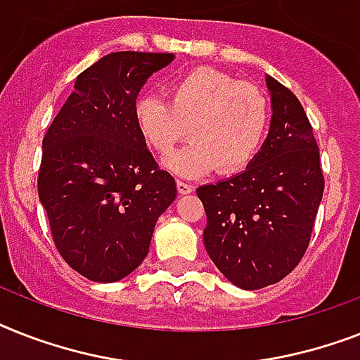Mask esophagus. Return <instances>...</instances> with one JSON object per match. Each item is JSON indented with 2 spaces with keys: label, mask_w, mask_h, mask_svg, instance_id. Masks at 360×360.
<instances>
[{
  "label": "esophagus",
  "mask_w": 360,
  "mask_h": 360,
  "mask_svg": "<svg viewBox=\"0 0 360 360\" xmlns=\"http://www.w3.org/2000/svg\"><path fill=\"white\" fill-rule=\"evenodd\" d=\"M177 190H179V194H190V192L194 190V185L188 183V181L177 179Z\"/></svg>",
  "instance_id": "1"
}]
</instances>
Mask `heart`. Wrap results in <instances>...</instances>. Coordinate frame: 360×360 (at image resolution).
Here are the masks:
<instances>
[{"instance_id":"b5f03b06","label":"heart","mask_w":360,"mask_h":360,"mask_svg":"<svg viewBox=\"0 0 360 360\" xmlns=\"http://www.w3.org/2000/svg\"><path fill=\"white\" fill-rule=\"evenodd\" d=\"M166 99L168 103L153 96L139 99L134 122L159 155L172 153L188 131L192 142L166 160L175 174L194 177L216 166L221 174H235L261 150L270 109L253 84L218 70L195 68L172 81Z\"/></svg>"}]
</instances>
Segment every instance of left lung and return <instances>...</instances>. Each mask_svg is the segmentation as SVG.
<instances>
[{
  "instance_id": "1",
  "label": "left lung",
  "mask_w": 360,
  "mask_h": 360,
  "mask_svg": "<svg viewBox=\"0 0 360 360\" xmlns=\"http://www.w3.org/2000/svg\"><path fill=\"white\" fill-rule=\"evenodd\" d=\"M266 83L274 116L262 150L246 172L195 190L207 214V253L244 290L281 281L300 264L326 185L300 99L277 79Z\"/></svg>"
}]
</instances>
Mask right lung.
I'll use <instances>...</instances> for the list:
<instances>
[{"label": "right lung", "mask_w": 360, "mask_h": 360, "mask_svg": "<svg viewBox=\"0 0 360 360\" xmlns=\"http://www.w3.org/2000/svg\"><path fill=\"white\" fill-rule=\"evenodd\" d=\"M172 53L116 51L77 75L42 140L38 198L55 248L90 281L112 283L150 250L159 216L177 195L134 122L142 84Z\"/></svg>", "instance_id": "obj_1"}]
</instances>
